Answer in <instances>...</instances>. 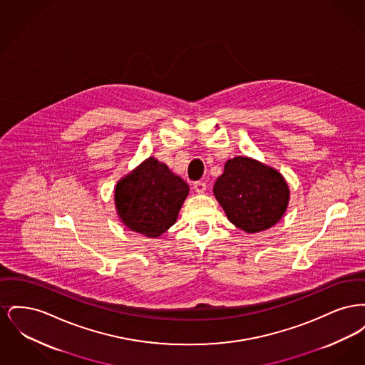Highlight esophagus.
Listing matches in <instances>:
<instances>
[{
  "label": "esophagus",
  "instance_id": "34e87169",
  "mask_svg": "<svg viewBox=\"0 0 365 365\" xmlns=\"http://www.w3.org/2000/svg\"><path fill=\"white\" fill-rule=\"evenodd\" d=\"M194 190L197 192H204L207 190V183L205 182H195L194 183Z\"/></svg>",
  "mask_w": 365,
  "mask_h": 365
}]
</instances>
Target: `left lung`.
Instances as JSON below:
<instances>
[{
  "instance_id": "left-lung-1",
  "label": "left lung",
  "mask_w": 365,
  "mask_h": 365,
  "mask_svg": "<svg viewBox=\"0 0 365 365\" xmlns=\"http://www.w3.org/2000/svg\"><path fill=\"white\" fill-rule=\"evenodd\" d=\"M228 220L246 232L278 223L287 208L289 187L283 176L249 157L228 160L213 186Z\"/></svg>"
}]
</instances>
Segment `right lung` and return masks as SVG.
Wrapping results in <instances>:
<instances>
[{
	"mask_svg": "<svg viewBox=\"0 0 365 365\" xmlns=\"http://www.w3.org/2000/svg\"><path fill=\"white\" fill-rule=\"evenodd\" d=\"M187 194V183L150 157L118 183L115 201L125 226L158 237L176 222Z\"/></svg>",
	"mask_w": 365,
	"mask_h": 365,
	"instance_id": "right-lung-1",
	"label": "right lung"
}]
</instances>
